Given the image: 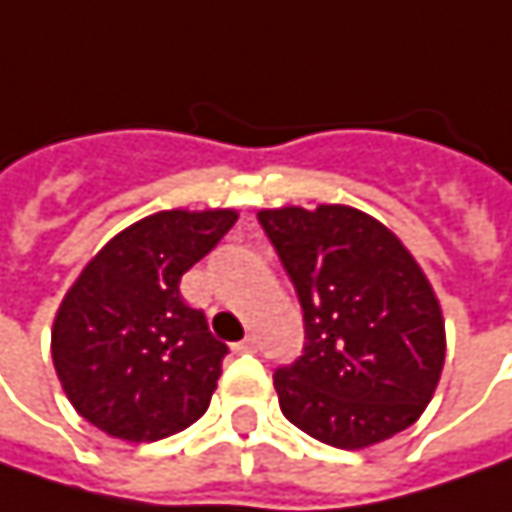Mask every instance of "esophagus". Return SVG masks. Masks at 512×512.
Masks as SVG:
<instances>
[{
  "label": "esophagus",
  "mask_w": 512,
  "mask_h": 512,
  "mask_svg": "<svg viewBox=\"0 0 512 512\" xmlns=\"http://www.w3.org/2000/svg\"><path fill=\"white\" fill-rule=\"evenodd\" d=\"M233 350L236 353H253V350H259V342H256V336H247L239 344H233Z\"/></svg>",
  "instance_id": "esophagus-1"
}]
</instances>
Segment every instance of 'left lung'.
Segmentation results:
<instances>
[{
    "instance_id": "1",
    "label": "left lung",
    "mask_w": 512,
    "mask_h": 512,
    "mask_svg": "<svg viewBox=\"0 0 512 512\" xmlns=\"http://www.w3.org/2000/svg\"><path fill=\"white\" fill-rule=\"evenodd\" d=\"M305 310V356L273 387L307 436L364 450L407 430L444 367L436 290L402 239L350 205L259 210Z\"/></svg>"
}]
</instances>
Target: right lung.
I'll return each mask as SVG.
<instances>
[{
    "label": "right lung",
    "instance_id": "right-lung-1",
    "mask_svg": "<svg viewBox=\"0 0 512 512\" xmlns=\"http://www.w3.org/2000/svg\"><path fill=\"white\" fill-rule=\"evenodd\" d=\"M239 219L233 207L159 210L119 230L68 287L50 330L56 376L76 413L122 442H159L196 422L222 376L179 282Z\"/></svg>",
    "mask_w": 512,
    "mask_h": 512
}]
</instances>
